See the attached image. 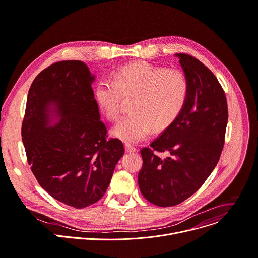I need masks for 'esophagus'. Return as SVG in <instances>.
Returning a JSON list of instances; mask_svg holds the SVG:
<instances>
[{
    "instance_id": "34e87169",
    "label": "esophagus",
    "mask_w": 258,
    "mask_h": 258,
    "mask_svg": "<svg viewBox=\"0 0 258 258\" xmlns=\"http://www.w3.org/2000/svg\"><path fill=\"white\" fill-rule=\"evenodd\" d=\"M136 150H137V148L134 147L133 145L125 144V151H126V152H135Z\"/></svg>"
}]
</instances>
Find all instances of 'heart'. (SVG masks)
Listing matches in <instances>:
<instances>
[{"mask_svg": "<svg viewBox=\"0 0 258 258\" xmlns=\"http://www.w3.org/2000/svg\"><path fill=\"white\" fill-rule=\"evenodd\" d=\"M189 89L188 78L181 70L140 62L124 67L114 80H101L95 97L111 120L119 117L123 97H135L133 113L114 126L113 135L136 143L148 136L151 126L161 131L173 123L188 101Z\"/></svg>", "mask_w": 258, "mask_h": 258, "instance_id": "heart-1", "label": "heart"}]
</instances>
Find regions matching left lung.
Returning a JSON list of instances; mask_svg holds the SVG:
<instances>
[{
	"label": "left lung",
	"mask_w": 258,
	"mask_h": 258,
	"mask_svg": "<svg viewBox=\"0 0 258 258\" xmlns=\"http://www.w3.org/2000/svg\"><path fill=\"white\" fill-rule=\"evenodd\" d=\"M177 56L189 81L188 101L177 119L140 151V190L159 207L182 203L205 183L220 158L228 119L225 93L215 75L189 54ZM165 152L166 159L157 155Z\"/></svg>",
	"instance_id": "obj_1"
}]
</instances>
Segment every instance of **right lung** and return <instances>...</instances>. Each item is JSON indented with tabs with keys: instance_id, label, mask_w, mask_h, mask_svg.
I'll use <instances>...</instances> for the list:
<instances>
[{
	"instance_id": "obj_1",
	"label": "right lung",
	"mask_w": 258,
	"mask_h": 258,
	"mask_svg": "<svg viewBox=\"0 0 258 258\" xmlns=\"http://www.w3.org/2000/svg\"><path fill=\"white\" fill-rule=\"evenodd\" d=\"M95 76L80 60H62L34 79L21 125L31 170L43 189L82 209L106 192L124 154L119 139H107L91 87ZM60 121L49 126L52 116Z\"/></svg>"
}]
</instances>
